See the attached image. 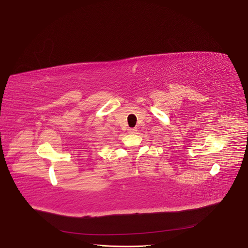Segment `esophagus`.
Segmentation results:
<instances>
[{
    "instance_id": "esophagus-1",
    "label": "esophagus",
    "mask_w": 248,
    "mask_h": 248,
    "mask_svg": "<svg viewBox=\"0 0 248 248\" xmlns=\"http://www.w3.org/2000/svg\"><path fill=\"white\" fill-rule=\"evenodd\" d=\"M136 131H137V128H133V127H131V128H128V129H127V132H128L129 134H134Z\"/></svg>"
}]
</instances>
